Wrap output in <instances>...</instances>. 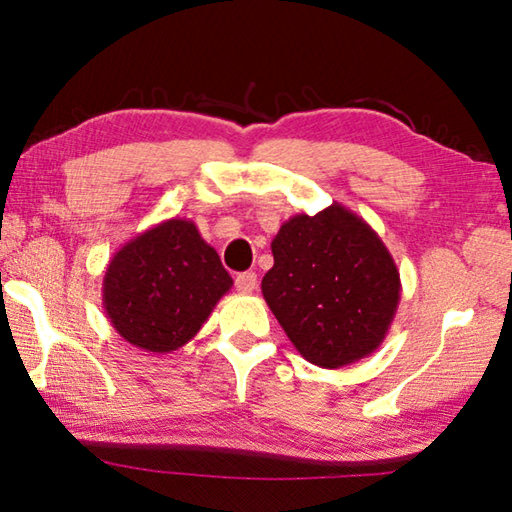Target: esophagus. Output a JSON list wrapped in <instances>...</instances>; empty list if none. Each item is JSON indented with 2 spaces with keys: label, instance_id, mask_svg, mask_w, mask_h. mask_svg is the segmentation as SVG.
I'll return each instance as SVG.
<instances>
[{
  "label": "esophagus",
  "instance_id": "obj_1",
  "mask_svg": "<svg viewBox=\"0 0 512 512\" xmlns=\"http://www.w3.org/2000/svg\"><path fill=\"white\" fill-rule=\"evenodd\" d=\"M235 284H237V291H239V293H253L255 287H257V275H255L253 271L239 273Z\"/></svg>",
  "mask_w": 512,
  "mask_h": 512
}]
</instances>
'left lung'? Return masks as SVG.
I'll use <instances>...</instances> for the list:
<instances>
[{"instance_id": "1", "label": "left lung", "mask_w": 512, "mask_h": 512, "mask_svg": "<svg viewBox=\"0 0 512 512\" xmlns=\"http://www.w3.org/2000/svg\"><path fill=\"white\" fill-rule=\"evenodd\" d=\"M262 293L302 357L343 368L384 343L400 305V271L384 241L341 203L296 214L271 241Z\"/></svg>"}]
</instances>
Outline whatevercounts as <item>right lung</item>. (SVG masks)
<instances>
[{
    "label": "right lung",
    "mask_w": 512,
    "mask_h": 512,
    "mask_svg": "<svg viewBox=\"0 0 512 512\" xmlns=\"http://www.w3.org/2000/svg\"><path fill=\"white\" fill-rule=\"evenodd\" d=\"M232 277L189 219H167L112 255L103 273V309L121 339L153 354L192 341Z\"/></svg>",
    "instance_id": "right-lung-1"
}]
</instances>
